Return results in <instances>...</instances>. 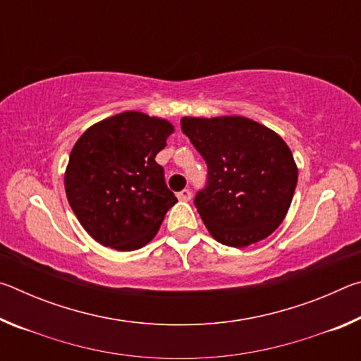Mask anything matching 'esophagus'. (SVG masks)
<instances>
[{
    "label": "esophagus",
    "instance_id": "esophagus-1",
    "mask_svg": "<svg viewBox=\"0 0 361 361\" xmlns=\"http://www.w3.org/2000/svg\"><path fill=\"white\" fill-rule=\"evenodd\" d=\"M176 197H178V200H183V202H188V200H191V191L189 189H183V191L176 194Z\"/></svg>",
    "mask_w": 361,
    "mask_h": 361
}]
</instances>
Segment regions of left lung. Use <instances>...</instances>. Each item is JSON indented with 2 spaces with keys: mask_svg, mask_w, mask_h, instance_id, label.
<instances>
[{
  "mask_svg": "<svg viewBox=\"0 0 361 361\" xmlns=\"http://www.w3.org/2000/svg\"><path fill=\"white\" fill-rule=\"evenodd\" d=\"M181 129L209 167L194 204L213 239L243 248L271 235L288 213L298 183L283 138L243 116H186Z\"/></svg>",
  "mask_w": 361,
  "mask_h": 361,
  "instance_id": "8db88e82",
  "label": "left lung"
}]
</instances>
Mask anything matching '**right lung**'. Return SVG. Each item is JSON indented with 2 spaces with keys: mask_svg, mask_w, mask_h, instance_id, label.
Instances as JSON below:
<instances>
[{
  "mask_svg": "<svg viewBox=\"0 0 361 361\" xmlns=\"http://www.w3.org/2000/svg\"><path fill=\"white\" fill-rule=\"evenodd\" d=\"M175 127L124 111L90 126L65 170V192L82 228L99 243L132 252L154 239L176 197L154 161Z\"/></svg>",
  "mask_w": 361,
  "mask_h": 361,
  "instance_id": "1",
  "label": "right lung"
}]
</instances>
